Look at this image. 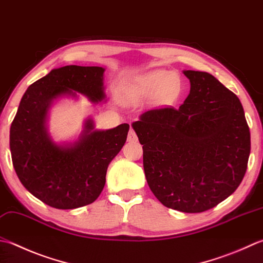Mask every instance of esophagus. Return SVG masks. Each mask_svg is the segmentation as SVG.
<instances>
[{"label": "esophagus", "instance_id": "esophagus-1", "mask_svg": "<svg viewBox=\"0 0 263 263\" xmlns=\"http://www.w3.org/2000/svg\"><path fill=\"white\" fill-rule=\"evenodd\" d=\"M138 140V137H137V135H136V132H135V130H131L128 131V135H127V141L128 142H135V141H137Z\"/></svg>", "mask_w": 263, "mask_h": 263}]
</instances>
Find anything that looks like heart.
<instances>
[{
	"mask_svg": "<svg viewBox=\"0 0 263 263\" xmlns=\"http://www.w3.org/2000/svg\"><path fill=\"white\" fill-rule=\"evenodd\" d=\"M181 91L179 76L164 69H156L141 75L126 90L127 104H136L153 96L162 105L171 104Z\"/></svg>",
	"mask_w": 263,
	"mask_h": 263,
	"instance_id": "1",
	"label": "heart"
}]
</instances>
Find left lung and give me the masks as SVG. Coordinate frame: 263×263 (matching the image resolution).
I'll use <instances>...</instances> for the list:
<instances>
[{
  "label": "left lung",
  "mask_w": 263,
  "mask_h": 263,
  "mask_svg": "<svg viewBox=\"0 0 263 263\" xmlns=\"http://www.w3.org/2000/svg\"><path fill=\"white\" fill-rule=\"evenodd\" d=\"M190 92L178 109L148 110L132 124L148 186L164 206L199 213L217 206L243 180L251 135L243 106L213 75L183 70Z\"/></svg>",
  "instance_id": "1"
}]
</instances>
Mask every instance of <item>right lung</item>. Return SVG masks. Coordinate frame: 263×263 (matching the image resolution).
<instances>
[{"instance_id": "obj_1", "label": "right lung", "mask_w": 263, "mask_h": 263, "mask_svg": "<svg viewBox=\"0 0 263 263\" xmlns=\"http://www.w3.org/2000/svg\"><path fill=\"white\" fill-rule=\"evenodd\" d=\"M104 71L76 65L52 69L26 90L10 127V151L20 182L51 208L71 210L93 203L105 187L108 165L126 141V123L95 130L91 118L73 143L59 145L48 133V111L58 98L79 92L92 102L105 100Z\"/></svg>"}]
</instances>
